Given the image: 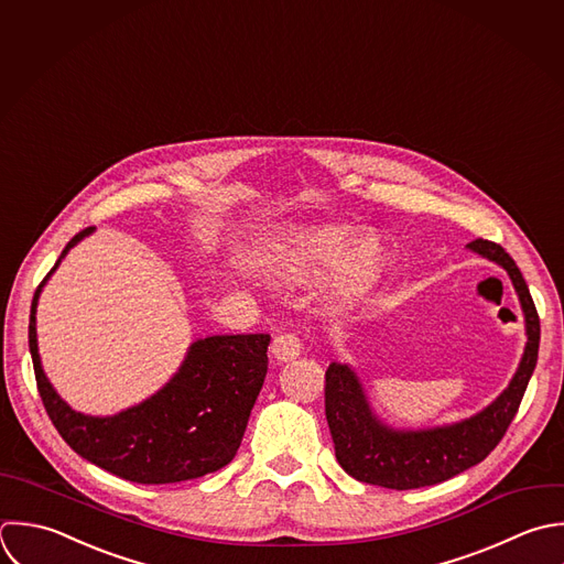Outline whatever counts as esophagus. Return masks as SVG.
<instances>
[{
	"label": "esophagus",
	"instance_id": "esophagus-1",
	"mask_svg": "<svg viewBox=\"0 0 564 564\" xmlns=\"http://www.w3.org/2000/svg\"><path fill=\"white\" fill-rule=\"evenodd\" d=\"M303 345H301V338L292 332H285V334H279L274 340H272V356L279 360V362H290L294 358H299Z\"/></svg>",
	"mask_w": 564,
	"mask_h": 564
}]
</instances>
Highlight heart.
Returning <instances> with one entry per match:
<instances>
[{
	"mask_svg": "<svg viewBox=\"0 0 564 564\" xmlns=\"http://www.w3.org/2000/svg\"><path fill=\"white\" fill-rule=\"evenodd\" d=\"M354 239L356 232L340 226L303 228L288 239L283 254L288 272L296 279H318L338 262V288L345 294H358L371 283L378 270L380 252L378 246L369 239L356 241L348 251L346 248ZM345 249L347 253L344 252Z\"/></svg>",
	"mask_w": 564,
	"mask_h": 564,
	"instance_id": "obj_1",
	"label": "heart"
}]
</instances>
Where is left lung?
<instances>
[{
    "label": "left lung",
    "mask_w": 564,
    "mask_h": 564,
    "mask_svg": "<svg viewBox=\"0 0 564 564\" xmlns=\"http://www.w3.org/2000/svg\"><path fill=\"white\" fill-rule=\"evenodd\" d=\"M468 248L499 263L512 279L525 314L528 345L508 389L481 413L448 426L398 431L371 409L360 378L349 365L332 362L325 371V415L336 459L362 484L413 490L453 479L481 464L512 424L539 360L541 321L530 288L514 259L495 241L475 239Z\"/></svg>",
    "instance_id": "8db88e82"
}]
</instances>
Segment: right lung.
I'll use <instances>...</instances> for the list:
<instances>
[{"label":"right lung","instance_id":"1","mask_svg":"<svg viewBox=\"0 0 564 564\" xmlns=\"http://www.w3.org/2000/svg\"><path fill=\"white\" fill-rule=\"evenodd\" d=\"M91 230L85 228L67 241L30 307L28 345L47 417L76 455L133 484H177L228 466L268 373V334L195 340L177 373L158 393L111 417L76 413L45 378L36 347L39 294L69 248Z\"/></svg>","mask_w":564,"mask_h":564}]
</instances>
